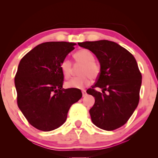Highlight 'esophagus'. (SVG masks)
Listing matches in <instances>:
<instances>
[{
  "instance_id": "esophagus-1",
  "label": "esophagus",
  "mask_w": 158,
  "mask_h": 158,
  "mask_svg": "<svg viewBox=\"0 0 158 158\" xmlns=\"http://www.w3.org/2000/svg\"><path fill=\"white\" fill-rule=\"evenodd\" d=\"M82 94H83V97L86 96V94H87V93H86L85 90H82Z\"/></svg>"
}]
</instances>
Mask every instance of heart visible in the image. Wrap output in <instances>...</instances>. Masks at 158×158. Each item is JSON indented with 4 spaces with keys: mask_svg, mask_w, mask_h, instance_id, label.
Listing matches in <instances>:
<instances>
[{
    "mask_svg": "<svg viewBox=\"0 0 158 158\" xmlns=\"http://www.w3.org/2000/svg\"><path fill=\"white\" fill-rule=\"evenodd\" d=\"M73 57L75 61L82 64L79 70L78 77L71 78L65 83L67 88H83L91 83L92 79H96L101 73V66L98 62L94 60V54L87 49H82L76 52ZM73 64L70 60L64 59L60 64V69L64 78L68 79L72 73Z\"/></svg>",
    "mask_w": 158,
    "mask_h": 158,
    "instance_id": "obj_1",
    "label": "heart"
}]
</instances>
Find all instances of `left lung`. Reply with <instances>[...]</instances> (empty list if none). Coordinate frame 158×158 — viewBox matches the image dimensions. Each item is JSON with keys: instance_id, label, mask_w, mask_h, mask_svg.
<instances>
[{"instance_id": "left-lung-1", "label": "left lung", "mask_w": 158, "mask_h": 158, "mask_svg": "<svg viewBox=\"0 0 158 158\" xmlns=\"http://www.w3.org/2000/svg\"><path fill=\"white\" fill-rule=\"evenodd\" d=\"M98 58L101 73L96 83L87 90L95 97L90 109L94 124L98 128L112 131L127 122L137 107L142 74L134 56L117 43L108 40L78 43ZM96 87L102 89L97 92Z\"/></svg>"}]
</instances>
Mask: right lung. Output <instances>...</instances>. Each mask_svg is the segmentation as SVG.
<instances>
[{
    "mask_svg": "<svg viewBox=\"0 0 158 158\" xmlns=\"http://www.w3.org/2000/svg\"><path fill=\"white\" fill-rule=\"evenodd\" d=\"M76 44L49 42L23 57L15 76L17 104L31 126L49 131L62 125L69 109L82 97L77 88H62L60 64Z\"/></svg>",
    "mask_w": 158,
    "mask_h": 158,
    "instance_id": "obj_1",
    "label": "right lung"
}]
</instances>
